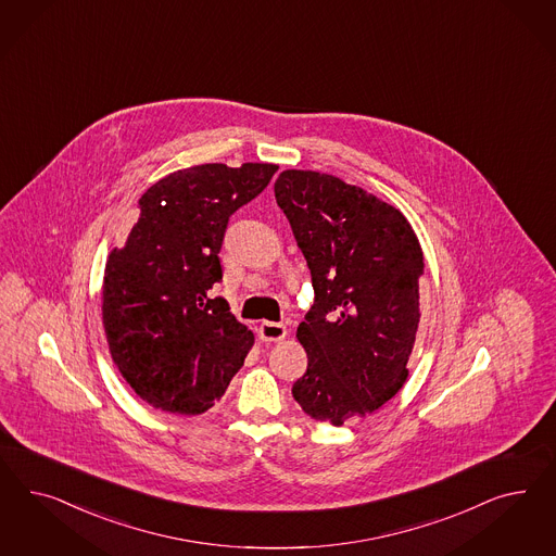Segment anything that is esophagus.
<instances>
[{
	"label": "esophagus",
	"mask_w": 556,
	"mask_h": 556,
	"mask_svg": "<svg viewBox=\"0 0 556 556\" xmlns=\"http://www.w3.org/2000/svg\"><path fill=\"white\" fill-rule=\"evenodd\" d=\"M260 340L280 341L287 338V327L282 323L264 321L257 327Z\"/></svg>",
	"instance_id": "esophagus-1"
}]
</instances>
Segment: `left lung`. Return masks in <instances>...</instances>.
<instances>
[{"instance_id": "8db88e82", "label": "left lung", "mask_w": 556, "mask_h": 556, "mask_svg": "<svg viewBox=\"0 0 556 556\" xmlns=\"http://www.w3.org/2000/svg\"><path fill=\"white\" fill-rule=\"evenodd\" d=\"M274 194L315 290L296 329L308 364L292 396L313 419L343 426L380 409L409 377L421 245L399 208L336 176L287 169Z\"/></svg>"}]
</instances>
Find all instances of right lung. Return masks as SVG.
Listing matches in <instances>:
<instances>
[{
    "label": "right lung",
    "instance_id": "obj_1",
    "mask_svg": "<svg viewBox=\"0 0 556 556\" xmlns=\"http://www.w3.org/2000/svg\"><path fill=\"white\" fill-rule=\"evenodd\" d=\"M274 163H204L153 184L125 248L108 255L102 321L130 389L149 405L200 415L218 401L253 345L220 282L218 251L229 216L257 197Z\"/></svg>",
    "mask_w": 556,
    "mask_h": 556
}]
</instances>
